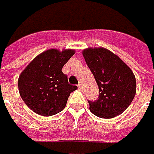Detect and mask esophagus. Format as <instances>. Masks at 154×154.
<instances>
[{"label":"esophagus","instance_id":"1","mask_svg":"<svg viewBox=\"0 0 154 154\" xmlns=\"http://www.w3.org/2000/svg\"><path fill=\"white\" fill-rule=\"evenodd\" d=\"M78 88H79L80 89H82V84H81V83L78 84Z\"/></svg>","mask_w":154,"mask_h":154}]
</instances>
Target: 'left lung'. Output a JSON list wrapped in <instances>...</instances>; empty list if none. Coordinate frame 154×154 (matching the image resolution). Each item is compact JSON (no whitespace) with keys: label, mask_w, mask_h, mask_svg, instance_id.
I'll list each match as a JSON object with an SVG mask.
<instances>
[{"label":"left lung","mask_w":154,"mask_h":154,"mask_svg":"<svg viewBox=\"0 0 154 154\" xmlns=\"http://www.w3.org/2000/svg\"><path fill=\"white\" fill-rule=\"evenodd\" d=\"M83 57L99 88L95 101H88L96 116L112 118L122 114L136 94V79L125 62L104 48L83 51Z\"/></svg>","instance_id":"8db88e82"}]
</instances>
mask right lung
I'll list each match as a JSON object with an SVG mask.
<instances>
[{
  "label": "right lung",
  "instance_id": "obj_1",
  "mask_svg": "<svg viewBox=\"0 0 154 154\" xmlns=\"http://www.w3.org/2000/svg\"><path fill=\"white\" fill-rule=\"evenodd\" d=\"M74 54L51 49L37 56L23 71L18 80L19 93L28 107L44 116L60 113L77 86L68 82L62 67Z\"/></svg>",
  "mask_w": 154,
  "mask_h": 154
}]
</instances>
